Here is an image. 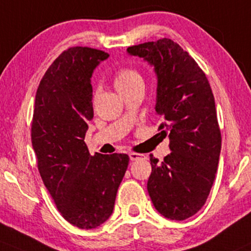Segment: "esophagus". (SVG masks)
<instances>
[{"mask_svg": "<svg viewBox=\"0 0 251 251\" xmlns=\"http://www.w3.org/2000/svg\"><path fill=\"white\" fill-rule=\"evenodd\" d=\"M129 158H130V161H138V159L144 158V154H139V153H135V152H130V153H129Z\"/></svg>", "mask_w": 251, "mask_h": 251, "instance_id": "34e87169", "label": "esophagus"}]
</instances>
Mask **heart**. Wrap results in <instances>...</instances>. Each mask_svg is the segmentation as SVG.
I'll return each mask as SVG.
<instances>
[{"label":"heart","instance_id":"b5f03b06","mask_svg":"<svg viewBox=\"0 0 251 251\" xmlns=\"http://www.w3.org/2000/svg\"><path fill=\"white\" fill-rule=\"evenodd\" d=\"M138 82H143L141 76L139 72H136L133 69H121L116 72L115 77H113V84L117 92H122L126 88L131 87L133 84L138 83Z\"/></svg>","mask_w":251,"mask_h":251}]
</instances>
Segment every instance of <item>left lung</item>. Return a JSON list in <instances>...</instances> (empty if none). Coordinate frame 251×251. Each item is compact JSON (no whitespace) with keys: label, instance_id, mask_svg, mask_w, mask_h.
Instances as JSON below:
<instances>
[{"label":"left lung","instance_id":"obj_1","mask_svg":"<svg viewBox=\"0 0 251 251\" xmlns=\"http://www.w3.org/2000/svg\"><path fill=\"white\" fill-rule=\"evenodd\" d=\"M144 59L157 77L156 113L170 139L164 161L151 156L147 191L154 208L182 221L202 209L211 190L221 151L215 100L204 72L192 56L169 38L126 49Z\"/></svg>","mask_w":251,"mask_h":251}]
</instances>
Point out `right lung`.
Returning <instances> with one entry per match:
<instances>
[{
	"label": "right lung",
	"instance_id": "1",
	"mask_svg": "<svg viewBox=\"0 0 251 251\" xmlns=\"http://www.w3.org/2000/svg\"><path fill=\"white\" fill-rule=\"evenodd\" d=\"M108 54L74 47L61 53L41 79L35 98L31 141L38 170L59 211L82 229L112 215L128 168L126 153H89L84 136L93 118L92 76Z\"/></svg>",
	"mask_w": 251,
	"mask_h": 251
}]
</instances>
